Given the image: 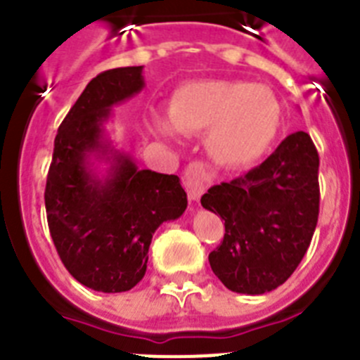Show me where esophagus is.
I'll list each match as a JSON object with an SVG mask.
<instances>
[{
  "label": "esophagus",
  "mask_w": 360,
  "mask_h": 360,
  "mask_svg": "<svg viewBox=\"0 0 360 360\" xmlns=\"http://www.w3.org/2000/svg\"><path fill=\"white\" fill-rule=\"evenodd\" d=\"M182 180L184 186H186L187 195H189V200H193V202L200 200V196L203 195V191L207 189L209 186V174L200 162H193V164L187 165L186 171H184Z\"/></svg>",
  "instance_id": "obj_1"
}]
</instances>
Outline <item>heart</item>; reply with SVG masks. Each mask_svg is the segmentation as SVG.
Here are the masks:
<instances>
[{
    "instance_id": "1",
    "label": "heart",
    "mask_w": 360,
    "mask_h": 360,
    "mask_svg": "<svg viewBox=\"0 0 360 360\" xmlns=\"http://www.w3.org/2000/svg\"><path fill=\"white\" fill-rule=\"evenodd\" d=\"M169 122L155 117V129L171 136L205 134V151L216 165L238 169L274 146L283 124V108L270 88L247 81L200 79L178 86L167 108Z\"/></svg>"
}]
</instances>
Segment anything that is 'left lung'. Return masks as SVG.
<instances>
[{"label": "left lung", "mask_w": 360, "mask_h": 360, "mask_svg": "<svg viewBox=\"0 0 360 360\" xmlns=\"http://www.w3.org/2000/svg\"><path fill=\"white\" fill-rule=\"evenodd\" d=\"M202 205L225 221L209 263L225 287L259 295L287 281L307 254L319 216V155L310 135H288L265 162L212 186Z\"/></svg>", "instance_id": "1"}]
</instances>
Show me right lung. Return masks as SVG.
I'll return each mask as SVG.
<instances>
[{
  "mask_svg": "<svg viewBox=\"0 0 360 360\" xmlns=\"http://www.w3.org/2000/svg\"><path fill=\"white\" fill-rule=\"evenodd\" d=\"M144 66L98 73L57 129L44 205L57 254L91 290H131L148 269L153 234L187 209L176 174L139 169L106 129L111 108L142 91Z\"/></svg>",
  "mask_w": 360,
  "mask_h": 360,
  "instance_id": "1",
  "label": "right lung"
}]
</instances>
